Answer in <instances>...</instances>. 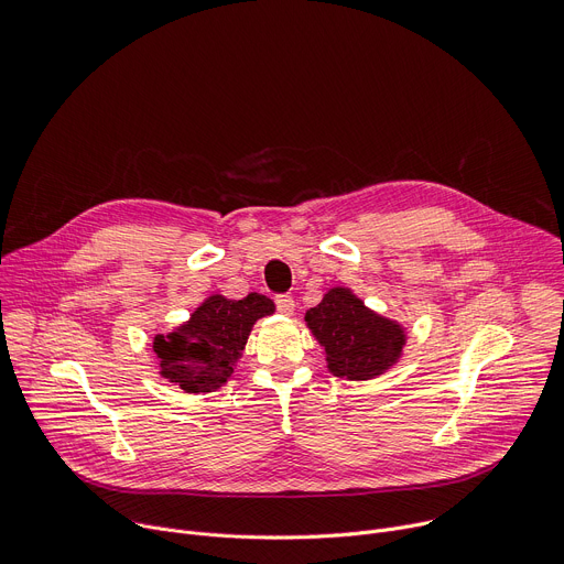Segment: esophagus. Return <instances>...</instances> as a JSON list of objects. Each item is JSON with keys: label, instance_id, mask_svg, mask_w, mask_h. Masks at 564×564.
I'll list each match as a JSON object with an SVG mask.
<instances>
[{"label": "esophagus", "instance_id": "34e87169", "mask_svg": "<svg viewBox=\"0 0 564 564\" xmlns=\"http://www.w3.org/2000/svg\"><path fill=\"white\" fill-rule=\"evenodd\" d=\"M274 303H276V311H279L281 315L290 317V315L294 313V299H292V296H288V294H279V296L274 299Z\"/></svg>", "mask_w": 564, "mask_h": 564}]
</instances>
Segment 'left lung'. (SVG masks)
<instances>
[{"mask_svg": "<svg viewBox=\"0 0 564 564\" xmlns=\"http://www.w3.org/2000/svg\"><path fill=\"white\" fill-rule=\"evenodd\" d=\"M303 319L326 350L328 371L346 380L360 382L387 373L406 344L402 324L367 308L360 296L341 285L330 288Z\"/></svg>", "mask_w": 564, "mask_h": 564, "instance_id": "obj_1", "label": "left lung"}]
</instances>
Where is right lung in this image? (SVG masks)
<instances>
[{
    "label": "right lung",
    "instance_id": "obj_1",
    "mask_svg": "<svg viewBox=\"0 0 564 564\" xmlns=\"http://www.w3.org/2000/svg\"><path fill=\"white\" fill-rule=\"evenodd\" d=\"M274 311V301L259 292L245 299L212 294L188 322L152 339L160 376L186 393L220 389L231 378L253 324Z\"/></svg>",
    "mask_w": 564,
    "mask_h": 564
}]
</instances>
